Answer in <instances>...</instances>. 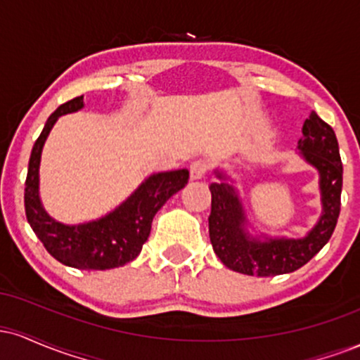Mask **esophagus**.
<instances>
[{
	"mask_svg": "<svg viewBox=\"0 0 360 360\" xmlns=\"http://www.w3.org/2000/svg\"><path fill=\"white\" fill-rule=\"evenodd\" d=\"M210 171V164L208 160L205 159H198L191 162V166H189V172H191V179H201V177H205L208 174Z\"/></svg>",
	"mask_w": 360,
	"mask_h": 360,
	"instance_id": "esophagus-1",
	"label": "esophagus"
}]
</instances>
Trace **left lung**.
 Listing matches in <instances>:
<instances>
[{
    "instance_id": "1",
    "label": "left lung",
    "mask_w": 360,
    "mask_h": 360,
    "mask_svg": "<svg viewBox=\"0 0 360 360\" xmlns=\"http://www.w3.org/2000/svg\"><path fill=\"white\" fill-rule=\"evenodd\" d=\"M298 148L320 172L323 214L304 238H274L259 242L243 230L242 205L229 183H212V213L208 217L210 240L214 254L229 269L249 276L288 274L309 262L330 240L340 214L342 167L333 128L315 111L303 123ZM221 179V174L218 172Z\"/></svg>"
}]
</instances>
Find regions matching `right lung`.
Instances as JSON below:
<instances>
[{
  "mask_svg": "<svg viewBox=\"0 0 360 360\" xmlns=\"http://www.w3.org/2000/svg\"><path fill=\"white\" fill-rule=\"evenodd\" d=\"M84 106L82 96L64 103L49 117L42 134L35 140L25 181V213L37 237L49 254L76 269L105 271L134 260L150 235L152 220L164 203L183 189L189 179L186 169L150 176L113 213L84 225L68 226L52 220L40 205L39 166L49 131L60 115Z\"/></svg>",
  "mask_w": 360,
  "mask_h": 360,
  "instance_id": "1",
  "label": "right lung"
}]
</instances>
